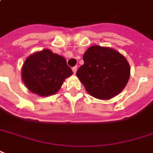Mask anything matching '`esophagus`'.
Masks as SVG:
<instances>
[{
    "instance_id": "esophagus-1",
    "label": "esophagus",
    "mask_w": 153,
    "mask_h": 153,
    "mask_svg": "<svg viewBox=\"0 0 153 153\" xmlns=\"http://www.w3.org/2000/svg\"><path fill=\"white\" fill-rule=\"evenodd\" d=\"M76 71H77V66H74V67H72V71H73V73H74V74H76Z\"/></svg>"
}]
</instances>
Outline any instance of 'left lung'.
Masks as SVG:
<instances>
[{"label": "left lung", "mask_w": 153, "mask_h": 153, "mask_svg": "<svg viewBox=\"0 0 153 153\" xmlns=\"http://www.w3.org/2000/svg\"><path fill=\"white\" fill-rule=\"evenodd\" d=\"M83 60L76 76L91 96L108 100L126 86L131 74L130 65L117 50L92 46L85 52Z\"/></svg>", "instance_id": "8db88e82"}]
</instances>
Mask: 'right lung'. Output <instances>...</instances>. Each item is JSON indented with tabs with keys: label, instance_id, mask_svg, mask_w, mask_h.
I'll return each instance as SVG.
<instances>
[{
	"label": "right lung",
	"instance_id": "obj_1",
	"mask_svg": "<svg viewBox=\"0 0 153 153\" xmlns=\"http://www.w3.org/2000/svg\"><path fill=\"white\" fill-rule=\"evenodd\" d=\"M72 73L64 57L45 49L27 58L22 68V79L32 93L46 97L57 93L65 79Z\"/></svg>",
	"mask_w": 153,
	"mask_h": 153
}]
</instances>
